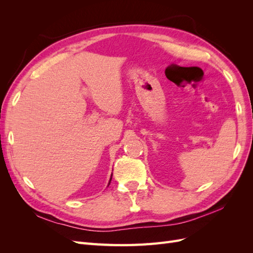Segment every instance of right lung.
Here are the masks:
<instances>
[{
  "label": "right lung",
  "instance_id": "add662e5",
  "mask_svg": "<svg viewBox=\"0 0 253 253\" xmlns=\"http://www.w3.org/2000/svg\"><path fill=\"white\" fill-rule=\"evenodd\" d=\"M113 175V174H112ZM111 180H112V177H111V179H110V182H111Z\"/></svg>",
  "mask_w": 253,
  "mask_h": 253
}]
</instances>
